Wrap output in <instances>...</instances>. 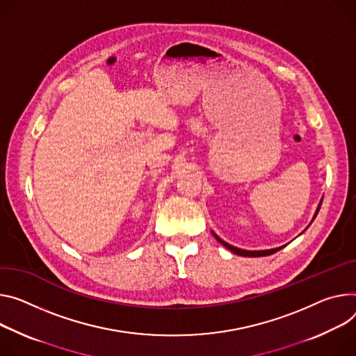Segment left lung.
Returning <instances> with one entry per match:
<instances>
[{
    "mask_svg": "<svg viewBox=\"0 0 356 356\" xmlns=\"http://www.w3.org/2000/svg\"><path fill=\"white\" fill-rule=\"evenodd\" d=\"M319 209H321V202H319V204H318V207H316V211H315V214H314V218L316 217V214H318V211H319ZM312 218V220H314ZM213 233V232H211ZM213 236L216 237V240L218 241V243H221L225 248L227 250H230V251H233L234 254H237V255H243V257H264V255H271V254H274V252H277V251H280L281 248H284L285 245H281V247H277V248H271V250H261V251H248V250H241V248H237V247H234V245H232V244H229V243H225V241H222L217 234H214L213 233Z\"/></svg>",
    "mask_w": 356,
    "mask_h": 356,
    "instance_id": "1",
    "label": "left lung"
}]
</instances>
